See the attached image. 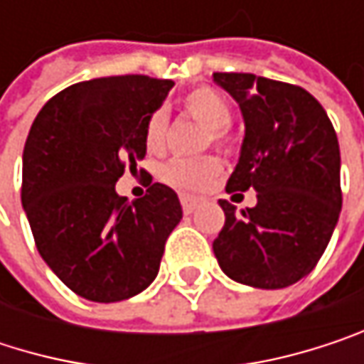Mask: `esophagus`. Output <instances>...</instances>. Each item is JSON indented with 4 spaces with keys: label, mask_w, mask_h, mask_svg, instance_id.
Here are the masks:
<instances>
[{
    "label": "esophagus",
    "mask_w": 364,
    "mask_h": 364,
    "mask_svg": "<svg viewBox=\"0 0 364 364\" xmlns=\"http://www.w3.org/2000/svg\"><path fill=\"white\" fill-rule=\"evenodd\" d=\"M179 200H181V206H183V213H193V208L198 206V202H200V198H196V196H189V193H181L179 196Z\"/></svg>",
    "instance_id": "obj_1"
}]
</instances>
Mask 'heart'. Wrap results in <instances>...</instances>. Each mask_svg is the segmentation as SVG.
Here are the masks:
<instances>
[{"mask_svg":"<svg viewBox=\"0 0 364 364\" xmlns=\"http://www.w3.org/2000/svg\"><path fill=\"white\" fill-rule=\"evenodd\" d=\"M181 109L191 119L206 126L208 143H213L215 147H223L228 143V126L232 122V107L217 90H213L208 86H198V88L189 90L181 99ZM166 124H168V119L162 109L149 113V117L145 122V145L149 151H154V154L162 151L164 141H166ZM219 171H221V164L213 156L175 158L162 166L160 177H162V181L173 185V187L196 191V189H204L219 175Z\"/></svg>","mask_w":364,"mask_h":364,"instance_id":"obj_1","label":"heart"}]
</instances>
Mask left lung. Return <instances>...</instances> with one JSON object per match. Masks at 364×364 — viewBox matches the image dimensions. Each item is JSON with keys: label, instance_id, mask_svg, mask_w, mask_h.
Listing matches in <instances>:
<instances>
[{"label": "left lung", "instance_id": "left-lung-1", "mask_svg": "<svg viewBox=\"0 0 364 364\" xmlns=\"http://www.w3.org/2000/svg\"><path fill=\"white\" fill-rule=\"evenodd\" d=\"M240 105L245 141L228 191H257L236 213L219 200L225 225L213 242L221 269L257 289H284L308 276L341 210L339 143L323 105L301 86L253 73H215Z\"/></svg>", "mask_w": 364, "mask_h": 364}]
</instances>
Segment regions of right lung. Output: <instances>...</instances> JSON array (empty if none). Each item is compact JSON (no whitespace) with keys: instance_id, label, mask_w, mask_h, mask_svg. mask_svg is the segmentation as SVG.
Returning a JSON list of instances; mask_svg holds the SVG:
<instances>
[{"instance_id":"right-lung-1","label":"right lung","mask_w":364,"mask_h":364,"mask_svg":"<svg viewBox=\"0 0 364 364\" xmlns=\"http://www.w3.org/2000/svg\"><path fill=\"white\" fill-rule=\"evenodd\" d=\"M173 86L147 75L97 77L60 90L33 119L23 208L41 259L84 299L113 304L147 289L181 221L177 193L151 175L143 198L115 193L126 166L136 171L145 158V122Z\"/></svg>"}]
</instances>
